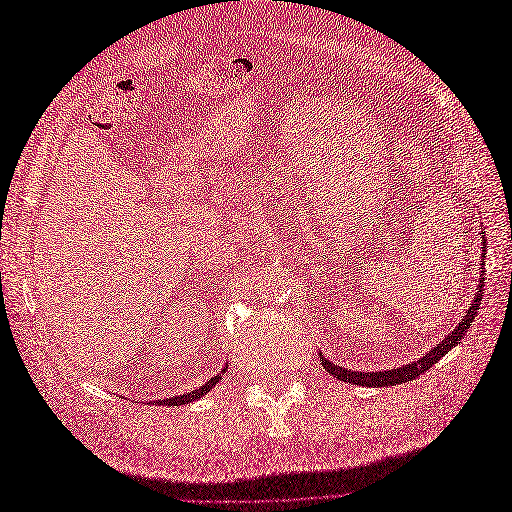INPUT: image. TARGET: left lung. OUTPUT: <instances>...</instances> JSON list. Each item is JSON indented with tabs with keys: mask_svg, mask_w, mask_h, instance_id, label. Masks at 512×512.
<instances>
[{
	"mask_svg": "<svg viewBox=\"0 0 512 512\" xmlns=\"http://www.w3.org/2000/svg\"><path fill=\"white\" fill-rule=\"evenodd\" d=\"M485 252V250H483ZM480 260H485V254H480ZM483 284H485V277L480 275V286H478V292H476V299L474 303L470 305V309L466 312V316H463V320L457 324V327L453 329L451 335H446L442 342L431 348L423 359H418L406 367H399V369H389V371H350L346 367H339L335 363H329L324 356H320L322 359V367L329 371L331 376L344 380V382H352V384H361V386H395V384H401V382H408V380H414L416 376L425 374V371L433 365L438 363L442 356L451 350L453 346H457L461 342V337L468 333L470 329V322L474 320V316L478 314V305L480 301H483Z\"/></svg>",
	"mask_w": 512,
	"mask_h": 512,
	"instance_id": "left-lung-1",
	"label": "left lung"
}]
</instances>
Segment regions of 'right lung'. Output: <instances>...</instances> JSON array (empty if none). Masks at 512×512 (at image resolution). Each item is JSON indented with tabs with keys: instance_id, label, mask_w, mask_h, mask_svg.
<instances>
[{
	"instance_id": "right-lung-1",
	"label": "right lung",
	"mask_w": 512,
	"mask_h": 512,
	"mask_svg": "<svg viewBox=\"0 0 512 512\" xmlns=\"http://www.w3.org/2000/svg\"><path fill=\"white\" fill-rule=\"evenodd\" d=\"M226 371V369H224ZM222 371V374H224ZM222 374H218V376H213L205 386H200V389H196V391H192V393H185V395H177V397H166V399H160V401H156V404H168V406H183V404H190V401H194V399H198V397H203V395H207L213 386H215V382L218 380H222Z\"/></svg>"
}]
</instances>
